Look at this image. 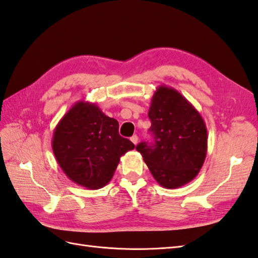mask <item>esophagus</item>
I'll return each mask as SVG.
<instances>
[{"label":"esophagus","instance_id":"1","mask_svg":"<svg viewBox=\"0 0 258 258\" xmlns=\"http://www.w3.org/2000/svg\"><path fill=\"white\" fill-rule=\"evenodd\" d=\"M131 141L133 142L134 145H138V143H139V136L138 135H133L132 138H131Z\"/></svg>","mask_w":258,"mask_h":258}]
</instances>
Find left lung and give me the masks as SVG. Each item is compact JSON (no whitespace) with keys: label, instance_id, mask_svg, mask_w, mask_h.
I'll return each mask as SVG.
<instances>
[{"label":"left lung","instance_id":"1","mask_svg":"<svg viewBox=\"0 0 258 258\" xmlns=\"http://www.w3.org/2000/svg\"><path fill=\"white\" fill-rule=\"evenodd\" d=\"M153 145L142 142L140 152L156 182L178 188L200 173L207 153V128L200 112L173 87L160 85L149 109Z\"/></svg>","mask_w":258,"mask_h":258}]
</instances>
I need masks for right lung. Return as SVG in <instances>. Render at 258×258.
I'll return each instance as SVG.
<instances>
[{
    "label": "right lung",
    "mask_w": 258,
    "mask_h": 258,
    "mask_svg": "<svg viewBox=\"0 0 258 258\" xmlns=\"http://www.w3.org/2000/svg\"><path fill=\"white\" fill-rule=\"evenodd\" d=\"M135 145L118 134V122L95 103L79 101L59 120L53 133L56 162L75 184L90 189L105 186L120 156Z\"/></svg>",
    "instance_id": "obj_1"
}]
</instances>
